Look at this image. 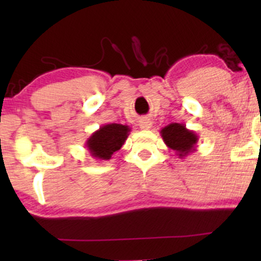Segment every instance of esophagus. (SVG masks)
I'll return each mask as SVG.
<instances>
[{
	"mask_svg": "<svg viewBox=\"0 0 261 261\" xmlns=\"http://www.w3.org/2000/svg\"><path fill=\"white\" fill-rule=\"evenodd\" d=\"M152 127V121L149 119L145 118L140 121V128L141 130H149Z\"/></svg>",
	"mask_w": 261,
	"mask_h": 261,
	"instance_id": "esophagus-1",
	"label": "esophagus"
}]
</instances>
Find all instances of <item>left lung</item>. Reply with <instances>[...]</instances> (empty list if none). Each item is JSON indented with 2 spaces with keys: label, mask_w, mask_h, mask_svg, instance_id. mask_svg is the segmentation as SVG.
I'll return each instance as SVG.
<instances>
[{
  "label": "left lung",
  "mask_w": 261,
  "mask_h": 261,
  "mask_svg": "<svg viewBox=\"0 0 261 261\" xmlns=\"http://www.w3.org/2000/svg\"><path fill=\"white\" fill-rule=\"evenodd\" d=\"M161 136L168 148L175 151L179 158L187 157L196 149L199 141L195 131L189 130L187 126L178 122H172L161 130Z\"/></svg>",
  "instance_id": "obj_1"
}]
</instances>
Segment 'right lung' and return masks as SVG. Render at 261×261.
<instances>
[{
  "label": "right lung",
  "mask_w": 261,
  "mask_h": 261,
  "mask_svg": "<svg viewBox=\"0 0 261 261\" xmlns=\"http://www.w3.org/2000/svg\"><path fill=\"white\" fill-rule=\"evenodd\" d=\"M130 131L127 125H103L87 139L86 148L95 160L108 161L122 147Z\"/></svg>",
  "instance_id": "add662e5"
}]
</instances>
